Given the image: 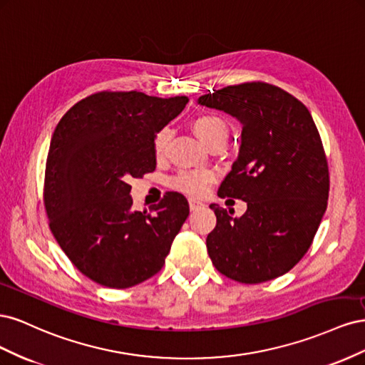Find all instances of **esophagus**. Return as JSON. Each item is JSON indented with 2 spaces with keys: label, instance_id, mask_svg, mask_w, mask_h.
Masks as SVG:
<instances>
[{
  "label": "esophagus",
  "instance_id": "obj_1",
  "mask_svg": "<svg viewBox=\"0 0 365 365\" xmlns=\"http://www.w3.org/2000/svg\"><path fill=\"white\" fill-rule=\"evenodd\" d=\"M189 205H190L192 212H196V210H200V208L204 207V202L200 201V200H196V197H190V200H189Z\"/></svg>",
  "mask_w": 365,
  "mask_h": 365
}]
</instances>
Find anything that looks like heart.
Returning a JSON list of instances; mask_svg holds the SVG:
<instances>
[{
	"label": "heart",
	"instance_id": "b5f03b06",
	"mask_svg": "<svg viewBox=\"0 0 365 365\" xmlns=\"http://www.w3.org/2000/svg\"><path fill=\"white\" fill-rule=\"evenodd\" d=\"M193 130L207 146L216 145V143H224L228 138V126L225 120L215 114H201L193 120ZM172 130L169 126L161 128L155 138H153V152L157 157H163L168 150L170 141ZM212 180V176L207 172H189L184 170L170 178L169 184L172 189L187 193V195H202L207 190V185Z\"/></svg>",
	"mask_w": 365,
	"mask_h": 365
}]
</instances>
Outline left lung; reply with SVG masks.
<instances>
[{"instance_id":"obj_1","label":"left lung","mask_w":365,"mask_h":365,"mask_svg":"<svg viewBox=\"0 0 365 365\" xmlns=\"http://www.w3.org/2000/svg\"><path fill=\"white\" fill-rule=\"evenodd\" d=\"M197 103L236 117L239 157L219 187L220 197L247 202L233 217L217 204L207 236L215 268L239 283L256 284L291 271L312 245L329 197V168L309 109L264 82L225 86Z\"/></svg>"}]
</instances>
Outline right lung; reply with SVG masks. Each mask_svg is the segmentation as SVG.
Wrapping results in <instances>:
<instances>
[{
    "mask_svg": "<svg viewBox=\"0 0 365 365\" xmlns=\"http://www.w3.org/2000/svg\"><path fill=\"white\" fill-rule=\"evenodd\" d=\"M189 98L101 91L82 98L51 137L43 180L48 225L88 279L125 289L155 275L189 216L181 193L135 212L130 178L155 170L153 138Z\"/></svg>",
    "mask_w": 365,
    "mask_h": 365,
    "instance_id": "obj_1",
    "label": "right lung"
}]
</instances>
